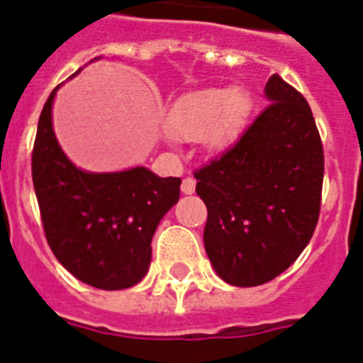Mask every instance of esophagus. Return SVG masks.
Instances as JSON below:
<instances>
[{
    "label": "esophagus",
    "instance_id": "esophagus-1",
    "mask_svg": "<svg viewBox=\"0 0 363 363\" xmlns=\"http://www.w3.org/2000/svg\"><path fill=\"white\" fill-rule=\"evenodd\" d=\"M194 189H196V179L191 178V176L182 182V192H184V194H192V192H194Z\"/></svg>",
    "mask_w": 363,
    "mask_h": 363
}]
</instances>
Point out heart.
<instances>
[{"label":"heart","instance_id":"1","mask_svg":"<svg viewBox=\"0 0 363 363\" xmlns=\"http://www.w3.org/2000/svg\"><path fill=\"white\" fill-rule=\"evenodd\" d=\"M249 112V99L234 89H201L172 104L167 133L176 140L196 142L205 138L213 150L225 149L238 136Z\"/></svg>","mask_w":363,"mask_h":363}]
</instances>
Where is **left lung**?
Returning a JSON list of instances; mask_svg holds the SVG:
<instances>
[{"label":"left lung","mask_w":363,"mask_h":363,"mask_svg":"<svg viewBox=\"0 0 363 363\" xmlns=\"http://www.w3.org/2000/svg\"><path fill=\"white\" fill-rule=\"evenodd\" d=\"M271 104L230 149L194 172L207 205L205 251L218 277L255 287L296 262L320 216L323 147L306 98L272 74Z\"/></svg>","instance_id":"left-lung-1"}]
</instances>
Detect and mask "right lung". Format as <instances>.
I'll list each match as a JSON object with an SVG mask.
<instances>
[{
  "instance_id": "add662e5",
  "label": "right lung",
  "mask_w": 363,
  "mask_h": 363,
  "mask_svg": "<svg viewBox=\"0 0 363 363\" xmlns=\"http://www.w3.org/2000/svg\"><path fill=\"white\" fill-rule=\"evenodd\" d=\"M50 92L38 121L32 182L45 238L57 262L96 289L133 287L145 277L154 230L179 200V178L145 167L85 172L74 165L52 130Z\"/></svg>"
}]
</instances>
